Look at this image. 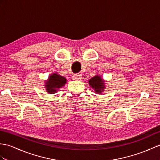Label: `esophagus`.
Instances as JSON below:
<instances>
[{
	"mask_svg": "<svg viewBox=\"0 0 160 160\" xmlns=\"http://www.w3.org/2000/svg\"><path fill=\"white\" fill-rule=\"evenodd\" d=\"M73 80H80L82 78V75L80 73H76L72 76Z\"/></svg>",
	"mask_w": 160,
	"mask_h": 160,
	"instance_id": "1",
	"label": "esophagus"
}]
</instances>
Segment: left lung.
Listing matches in <instances>:
<instances>
[{"label": "left lung", "mask_w": 160, "mask_h": 160, "mask_svg": "<svg viewBox=\"0 0 160 160\" xmlns=\"http://www.w3.org/2000/svg\"><path fill=\"white\" fill-rule=\"evenodd\" d=\"M103 82L104 81L101 78V77L96 76L90 79V80L88 81V83L92 88L95 89V91L97 92V93H101L103 90V88H104Z\"/></svg>", "instance_id": "1"}]
</instances>
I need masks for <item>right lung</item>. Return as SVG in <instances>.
I'll return each mask as SVG.
<instances>
[{"label": "right lung", "mask_w": 160, "mask_h": 160, "mask_svg": "<svg viewBox=\"0 0 160 160\" xmlns=\"http://www.w3.org/2000/svg\"><path fill=\"white\" fill-rule=\"evenodd\" d=\"M66 81L65 78L59 76L57 73L52 74L46 82V90L49 93H54L58 88L64 86Z\"/></svg>", "instance_id": "obj_1"}]
</instances>
